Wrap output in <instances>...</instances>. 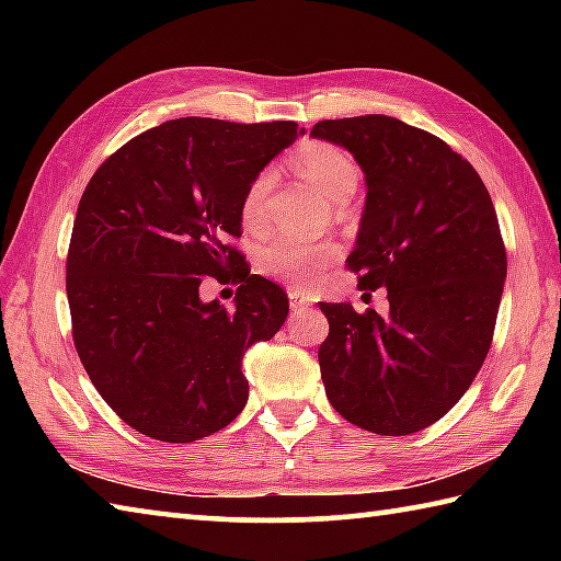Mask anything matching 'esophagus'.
Here are the masks:
<instances>
[{"mask_svg":"<svg viewBox=\"0 0 561 561\" xmlns=\"http://www.w3.org/2000/svg\"><path fill=\"white\" fill-rule=\"evenodd\" d=\"M289 307H291L294 314H299V311H307V309H309V299L304 297V294L291 289V291H289Z\"/></svg>","mask_w":561,"mask_h":561,"instance_id":"esophagus-1","label":"esophagus"}]
</instances>
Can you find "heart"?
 <instances>
[{"mask_svg": "<svg viewBox=\"0 0 561 561\" xmlns=\"http://www.w3.org/2000/svg\"><path fill=\"white\" fill-rule=\"evenodd\" d=\"M291 168L317 185L329 201L346 203L358 187V165L344 150L331 144H307L291 156ZM272 187V173L262 170L252 178L242 195V222L247 227H260L267 217V195ZM339 257L336 242H297L277 240L267 244L260 254V270L272 279L289 284L294 289H304L314 282L317 272Z\"/></svg>", "mask_w": 561, "mask_h": 561, "instance_id": "heart-1", "label": "heart"}]
</instances>
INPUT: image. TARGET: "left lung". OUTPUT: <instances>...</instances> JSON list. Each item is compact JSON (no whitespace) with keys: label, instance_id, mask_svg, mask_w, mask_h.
Segmentation results:
<instances>
[{"label":"left lung","instance_id":"left-lung-1","mask_svg":"<svg viewBox=\"0 0 561 561\" xmlns=\"http://www.w3.org/2000/svg\"><path fill=\"white\" fill-rule=\"evenodd\" d=\"M311 136L346 148L366 173V207L348 270L386 287L388 314L319 307L331 405L358 428L411 435L468 391L495 334L507 252L495 205L468 160L391 116L319 121Z\"/></svg>","mask_w":561,"mask_h":561}]
</instances>
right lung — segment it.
<instances>
[{
	"label": "right lung",
	"instance_id": "1",
	"mask_svg": "<svg viewBox=\"0 0 561 561\" xmlns=\"http://www.w3.org/2000/svg\"><path fill=\"white\" fill-rule=\"evenodd\" d=\"M294 121L175 118L130 138L83 190L66 257L73 346L123 423L163 443L230 425L250 386L242 356L289 314L277 284L250 274L242 195L299 136ZM233 272L236 309L199 301Z\"/></svg>",
	"mask_w": 561,
	"mask_h": 561
}]
</instances>
